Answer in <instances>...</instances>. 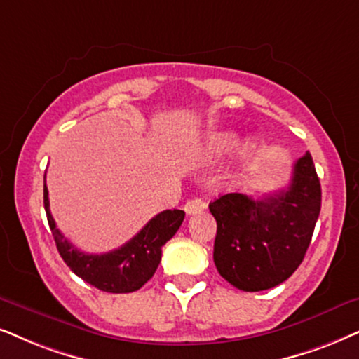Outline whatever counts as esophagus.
Returning a JSON list of instances; mask_svg holds the SVG:
<instances>
[{
	"label": "esophagus",
	"mask_w": 359,
	"mask_h": 359,
	"mask_svg": "<svg viewBox=\"0 0 359 359\" xmlns=\"http://www.w3.org/2000/svg\"><path fill=\"white\" fill-rule=\"evenodd\" d=\"M207 203L202 201V198H190V201L185 202L184 205V210L187 215H194V213H198L202 210H205Z\"/></svg>",
	"instance_id": "obj_1"
}]
</instances>
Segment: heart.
<instances>
[{"label":"heart","mask_w":359,"mask_h":359,"mask_svg":"<svg viewBox=\"0 0 359 359\" xmlns=\"http://www.w3.org/2000/svg\"><path fill=\"white\" fill-rule=\"evenodd\" d=\"M237 144V134L230 133V130H213L208 133L202 142V151L208 157H220L224 156ZM253 151H255V144L250 139L240 144L238 157L248 158L252 157Z\"/></svg>","instance_id":"heart-1"}]
</instances>
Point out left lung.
Listing matches in <instances>:
<instances>
[{
	"mask_svg": "<svg viewBox=\"0 0 359 359\" xmlns=\"http://www.w3.org/2000/svg\"><path fill=\"white\" fill-rule=\"evenodd\" d=\"M217 220L213 262L224 278L243 292L283 283L300 266L321 208V185L311 154L293 165L285 190L253 201L226 194L210 202Z\"/></svg>",
	"mask_w": 359,
	"mask_h": 359,
	"instance_id": "8db88e82",
	"label": "left lung"
}]
</instances>
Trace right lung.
<instances>
[{
  "label": "right lung",
  "mask_w": 359,
  "mask_h": 359,
  "mask_svg": "<svg viewBox=\"0 0 359 359\" xmlns=\"http://www.w3.org/2000/svg\"><path fill=\"white\" fill-rule=\"evenodd\" d=\"M44 208L57 252L66 265L79 278L107 293H130L146 285L161 263L162 247L167 240L174 237L185 217V212L177 208L157 213L135 237L122 247L94 255L78 250L59 232L49 210L46 177H44Z\"/></svg>",
  "instance_id": "add662e5"
}]
</instances>
